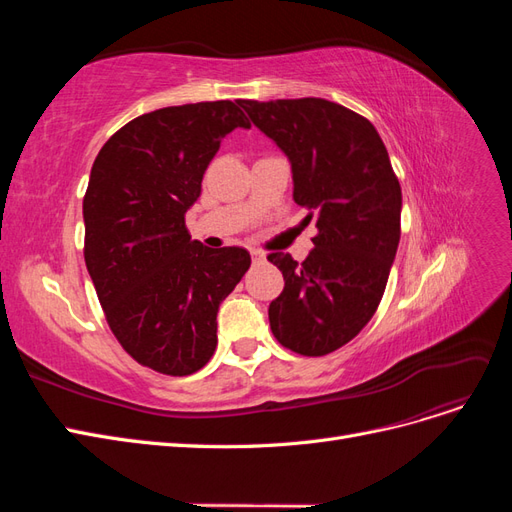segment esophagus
I'll list each match as a JSON object with an SVG mask.
<instances>
[{
	"label": "esophagus",
	"mask_w": 512,
	"mask_h": 512,
	"mask_svg": "<svg viewBox=\"0 0 512 512\" xmlns=\"http://www.w3.org/2000/svg\"><path fill=\"white\" fill-rule=\"evenodd\" d=\"M250 254L254 260H265V254H262L260 250H250Z\"/></svg>",
	"instance_id": "obj_1"
}]
</instances>
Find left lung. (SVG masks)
<instances>
[{"mask_svg":"<svg viewBox=\"0 0 512 512\" xmlns=\"http://www.w3.org/2000/svg\"><path fill=\"white\" fill-rule=\"evenodd\" d=\"M292 168L294 203L316 215L303 262L275 252L284 290L269 305L277 342L303 356L348 344L376 314L399 245L401 188L371 123L322 98L239 100Z\"/></svg>","mask_w":512,"mask_h":512,"instance_id":"left-lung-1","label":"left lung"}]
</instances>
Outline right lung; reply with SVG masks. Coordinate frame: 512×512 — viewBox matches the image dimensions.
Listing matches in <instances>:
<instances>
[{
    "instance_id": "obj_1",
    "label": "right lung",
    "mask_w": 512,
    "mask_h": 512,
    "mask_svg": "<svg viewBox=\"0 0 512 512\" xmlns=\"http://www.w3.org/2000/svg\"><path fill=\"white\" fill-rule=\"evenodd\" d=\"M235 128L237 102L166 106L117 130L91 166L83 198L85 265L113 335L134 361L190 376L218 346V309L250 269L243 247L192 239L185 213Z\"/></svg>"
}]
</instances>
